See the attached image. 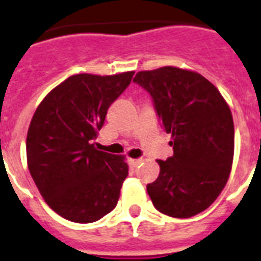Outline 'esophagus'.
I'll list each match as a JSON object with an SVG mask.
<instances>
[{"instance_id":"obj_1","label":"esophagus","mask_w":261,"mask_h":261,"mask_svg":"<svg viewBox=\"0 0 261 261\" xmlns=\"http://www.w3.org/2000/svg\"><path fill=\"white\" fill-rule=\"evenodd\" d=\"M141 163H142V160H139V159H130V160H128V165H130L131 168H137Z\"/></svg>"}]
</instances>
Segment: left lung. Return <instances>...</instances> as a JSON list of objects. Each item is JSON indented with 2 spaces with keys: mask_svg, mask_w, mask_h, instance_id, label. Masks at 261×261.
Segmentation results:
<instances>
[{
  "mask_svg": "<svg viewBox=\"0 0 261 261\" xmlns=\"http://www.w3.org/2000/svg\"><path fill=\"white\" fill-rule=\"evenodd\" d=\"M150 94L173 155L157 160L160 174L147 194L160 213L190 218L218 198L234 153V124L219 90L195 71L165 66L133 80Z\"/></svg>",
  "mask_w": 261,
  "mask_h": 261,
  "instance_id": "left-lung-1",
  "label": "left lung"
}]
</instances>
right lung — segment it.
I'll return each mask as SVG.
<instances>
[{
  "mask_svg": "<svg viewBox=\"0 0 261 261\" xmlns=\"http://www.w3.org/2000/svg\"><path fill=\"white\" fill-rule=\"evenodd\" d=\"M133 75H71L43 98L31 120V176L47 204L71 222L98 221L118 203L128 167L122 155L97 150L93 139Z\"/></svg>",
  "mask_w": 261,
  "mask_h": 261,
  "instance_id": "add662e5",
  "label": "right lung"
}]
</instances>
